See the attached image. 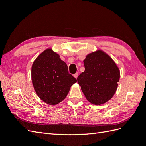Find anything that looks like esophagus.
Here are the masks:
<instances>
[{
  "instance_id": "1",
  "label": "esophagus",
  "mask_w": 146,
  "mask_h": 146,
  "mask_svg": "<svg viewBox=\"0 0 146 146\" xmlns=\"http://www.w3.org/2000/svg\"><path fill=\"white\" fill-rule=\"evenodd\" d=\"M78 72H76V74H74V77L75 78H77V77H78Z\"/></svg>"
}]
</instances>
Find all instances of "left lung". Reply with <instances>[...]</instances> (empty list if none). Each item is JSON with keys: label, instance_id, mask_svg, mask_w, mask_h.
<instances>
[{"label": "left lung", "instance_id": "8db88e82", "mask_svg": "<svg viewBox=\"0 0 146 146\" xmlns=\"http://www.w3.org/2000/svg\"><path fill=\"white\" fill-rule=\"evenodd\" d=\"M85 71L77 77L78 85L87 100L101 105L116 92L120 71L112 58L102 50L88 54L83 61Z\"/></svg>", "mask_w": 146, "mask_h": 146}]
</instances>
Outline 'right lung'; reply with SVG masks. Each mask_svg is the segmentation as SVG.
I'll list each match as a JSON object with an SVG mask.
<instances>
[{
	"label": "right lung",
	"mask_w": 146,
	"mask_h": 146,
	"mask_svg": "<svg viewBox=\"0 0 146 146\" xmlns=\"http://www.w3.org/2000/svg\"><path fill=\"white\" fill-rule=\"evenodd\" d=\"M32 80L39 98L50 105L63 100L70 86L77 82L69 73L67 64L51 48L42 52L34 61Z\"/></svg>",
	"instance_id": "right-lung-1"
}]
</instances>
